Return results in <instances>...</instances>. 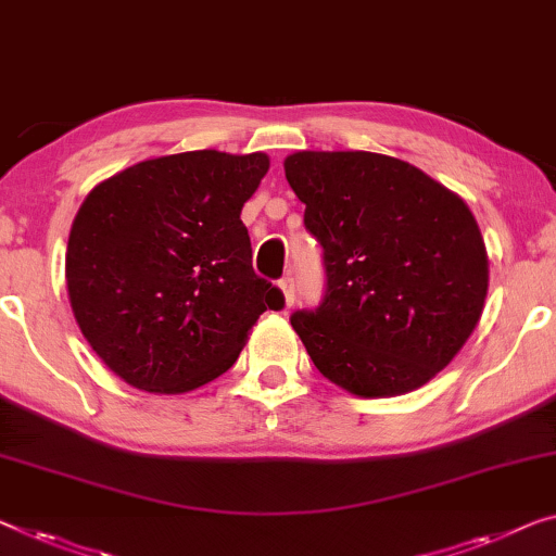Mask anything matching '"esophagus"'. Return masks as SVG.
I'll return each mask as SVG.
<instances>
[{
    "instance_id": "34e87169",
    "label": "esophagus",
    "mask_w": 556,
    "mask_h": 556,
    "mask_svg": "<svg viewBox=\"0 0 556 556\" xmlns=\"http://www.w3.org/2000/svg\"><path fill=\"white\" fill-rule=\"evenodd\" d=\"M279 289H281V294H285V304L292 306V302H294V279L292 277L279 279Z\"/></svg>"
}]
</instances>
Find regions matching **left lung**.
<instances>
[{
  "label": "left lung",
  "instance_id": "1",
  "mask_svg": "<svg viewBox=\"0 0 556 556\" xmlns=\"http://www.w3.org/2000/svg\"><path fill=\"white\" fill-rule=\"evenodd\" d=\"M285 177L325 247V302L292 317L314 367L369 400L427 384L471 337L490 289L467 202L375 152H294Z\"/></svg>",
  "mask_w": 556,
  "mask_h": 556
}]
</instances>
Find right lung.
<instances>
[{"instance_id": "add662e5", "label": "right lung", "mask_w": 556, "mask_h": 556, "mask_svg": "<svg viewBox=\"0 0 556 556\" xmlns=\"http://www.w3.org/2000/svg\"><path fill=\"white\" fill-rule=\"evenodd\" d=\"M264 152L197 149L144 160L81 202L66 242L74 319L124 382L185 394L231 367L277 287L254 275L239 219L264 174Z\"/></svg>"}]
</instances>
